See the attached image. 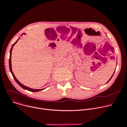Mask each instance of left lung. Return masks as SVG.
Returning a JSON list of instances; mask_svg holds the SVG:
<instances>
[{
    "label": "left lung",
    "mask_w": 127,
    "mask_h": 127,
    "mask_svg": "<svg viewBox=\"0 0 127 127\" xmlns=\"http://www.w3.org/2000/svg\"><path fill=\"white\" fill-rule=\"evenodd\" d=\"M114 73H115V72H114ZM114 73H113V75H112V77H111V78H110V79H109V80H108V81H107V83H108V82H109V81H110V80H111V78H112V77H113V75H114Z\"/></svg>",
    "instance_id": "8db88e82"
}]
</instances>
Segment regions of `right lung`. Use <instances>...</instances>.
Masks as SVG:
<instances>
[{
	"instance_id": "1",
	"label": "right lung",
	"mask_w": 127,
	"mask_h": 127,
	"mask_svg": "<svg viewBox=\"0 0 127 127\" xmlns=\"http://www.w3.org/2000/svg\"><path fill=\"white\" fill-rule=\"evenodd\" d=\"M26 34V33H23L22 34ZM20 39V38H19V39H18L17 40V41L12 45V47H11V49H10V57H9V69H10V72H11V74H12V76H13V78H14V79L15 80V81H16V82L19 84L21 87H22L23 88H24V89H26V90H29V91H30V92H39V91H41V90H44V89H45V88H44V89H32V88H30V87H27V86H25V85H24L23 84H22L19 81H18V80L16 78V77H15V76H14V74H13V72H12V68H11V53H12V48H13V47L14 46V45L17 43V42L19 41V40Z\"/></svg>"
}]
</instances>
